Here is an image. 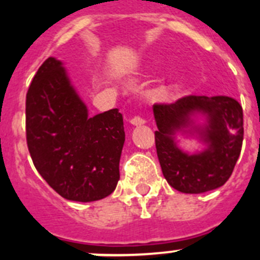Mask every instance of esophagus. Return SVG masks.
Returning <instances> with one entry per match:
<instances>
[{"mask_svg":"<svg viewBox=\"0 0 260 260\" xmlns=\"http://www.w3.org/2000/svg\"><path fill=\"white\" fill-rule=\"evenodd\" d=\"M130 122H132V125H135V126L144 125V123H146V119L141 116H134L132 119H130Z\"/></svg>","mask_w":260,"mask_h":260,"instance_id":"34e87169","label":"esophagus"}]
</instances>
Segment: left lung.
Segmentation results:
<instances>
[{
    "label": "left lung",
    "mask_w": 260,
    "mask_h": 260,
    "mask_svg": "<svg viewBox=\"0 0 260 260\" xmlns=\"http://www.w3.org/2000/svg\"><path fill=\"white\" fill-rule=\"evenodd\" d=\"M202 113L208 125L199 129L209 148L187 155L175 146L177 129L192 123L191 117ZM157 132L155 144L162 174L168 183L185 194H201L217 189L233 173L243 141V112L240 103L228 96L189 95L174 103L153 105Z\"/></svg>",
    "instance_id": "obj_1"
}]
</instances>
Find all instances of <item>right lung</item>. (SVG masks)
<instances>
[{"instance_id": "obj_1", "label": "right lung", "mask_w": 260, "mask_h": 260, "mask_svg": "<svg viewBox=\"0 0 260 260\" xmlns=\"http://www.w3.org/2000/svg\"><path fill=\"white\" fill-rule=\"evenodd\" d=\"M26 139L34 165L62 198L100 201L114 191L125 142L118 109L88 117L58 59L49 57L26 96Z\"/></svg>"}]
</instances>
